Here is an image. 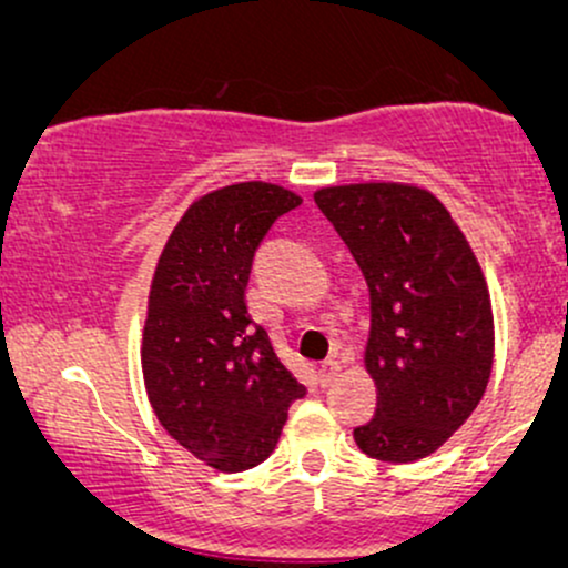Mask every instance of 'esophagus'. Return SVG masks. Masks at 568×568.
I'll list each match as a JSON object with an SVG mask.
<instances>
[{
	"mask_svg": "<svg viewBox=\"0 0 568 568\" xmlns=\"http://www.w3.org/2000/svg\"><path fill=\"white\" fill-rule=\"evenodd\" d=\"M338 371H342V363L334 361V357H328V361L321 366V387H331V384L336 382Z\"/></svg>",
	"mask_w": 568,
	"mask_h": 568,
	"instance_id": "1",
	"label": "esophagus"
}]
</instances>
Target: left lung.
<instances>
[{
    "instance_id": "left-lung-1",
    "label": "left lung",
    "mask_w": 568,
    "mask_h": 568,
    "mask_svg": "<svg viewBox=\"0 0 568 568\" xmlns=\"http://www.w3.org/2000/svg\"><path fill=\"white\" fill-rule=\"evenodd\" d=\"M366 275V368L376 414L355 427L363 454L416 462L470 419L494 363L491 298L452 213L427 189L349 184L315 192Z\"/></svg>"
}]
</instances>
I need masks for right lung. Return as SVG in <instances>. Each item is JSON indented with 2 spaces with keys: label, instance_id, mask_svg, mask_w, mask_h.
Segmentation results:
<instances>
[{
  "label": "right lung",
  "instance_id": "right-lung-1",
  "mask_svg": "<svg viewBox=\"0 0 568 568\" xmlns=\"http://www.w3.org/2000/svg\"><path fill=\"white\" fill-rule=\"evenodd\" d=\"M298 194L245 181L189 205L162 247L149 291L141 368L160 425L221 473L275 452L306 387L247 315L253 253Z\"/></svg>",
  "mask_w": 568,
  "mask_h": 568
}]
</instances>
